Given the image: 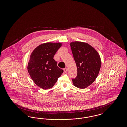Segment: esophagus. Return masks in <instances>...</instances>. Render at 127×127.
Returning a JSON list of instances; mask_svg holds the SVG:
<instances>
[{
  "mask_svg": "<svg viewBox=\"0 0 127 127\" xmlns=\"http://www.w3.org/2000/svg\"><path fill=\"white\" fill-rule=\"evenodd\" d=\"M63 70H64V73H66V71H67V69H66V68H64L63 69Z\"/></svg>",
  "mask_w": 127,
  "mask_h": 127,
  "instance_id": "34e87169",
  "label": "esophagus"
}]
</instances>
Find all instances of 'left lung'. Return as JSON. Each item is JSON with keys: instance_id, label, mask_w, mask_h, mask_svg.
Returning a JSON list of instances; mask_svg holds the SVG:
<instances>
[{"instance_id": "obj_1", "label": "left lung", "mask_w": 127, "mask_h": 127, "mask_svg": "<svg viewBox=\"0 0 127 127\" xmlns=\"http://www.w3.org/2000/svg\"><path fill=\"white\" fill-rule=\"evenodd\" d=\"M73 56L77 67V76L72 79L74 85L85 89L97 78L101 67L100 57L95 49L87 43H70Z\"/></svg>"}]
</instances>
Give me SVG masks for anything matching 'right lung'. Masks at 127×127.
<instances>
[{"mask_svg":"<svg viewBox=\"0 0 127 127\" xmlns=\"http://www.w3.org/2000/svg\"><path fill=\"white\" fill-rule=\"evenodd\" d=\"M61 45V43H44L37 47L30 55L28 72L34 82L44 90L53 87L63 72L53 59Z\"/></svg>","mask_w":127,"mask_h":127,"instance_id":"1","label":"right lung"}]
</instances>
